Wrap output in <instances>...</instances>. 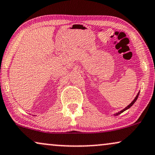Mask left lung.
Returning <instances> with one entry per match:
<instances>
[{
    "label": "left lung",
    "mask_w": 155,
    "mask_h": 155,
    "mask_svg": "<svg viewBox=\"0 0 155 155\" xmlns=\"http://www.w3.org/2000/svg\"><path fill=\"white\" fill-rule=\"evenodd\" d=\"M139 94H140V91H139V92H138V94H137V96H136V97H135V98H134V100H133V101H132V102H131V103L130 104H129L128 106H127V107H125V108H124V109H122V110H121L120 111H119V112H117L116 114H114V116H117V115L120 114H121V113L124 112V111H126V110H127V109H130V107H132V106L133 104H134L135 103V101H137V98H138V97H139Z\"/></svg>",
    "instance_id": "obj_1"
}]
</instances>
